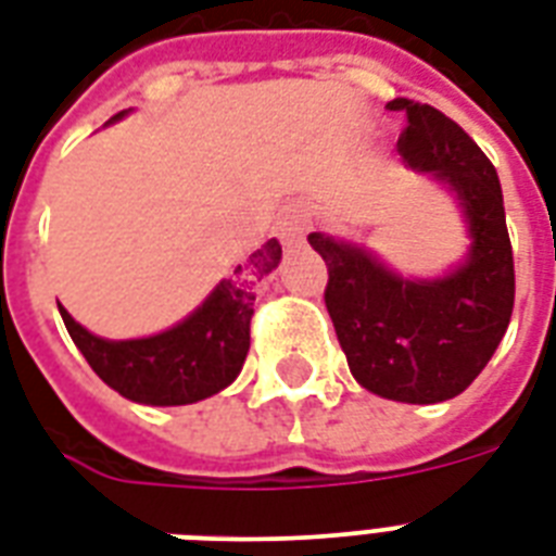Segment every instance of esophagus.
<instances>
[{"label":"esophagus","mask_w":556,"mask_h":556,"mask_svg":"<svg viewBox=\"0 0 556 556\" xmlns=\"http://www.w3.org/2000/svg\"><path fill=\"white\" fill-rule=\"evenodd\" d=\"M312 227V212H308L306 203H288L282 206L277 215V224H274V232H277L279 241L286 244H296L303 239Z\"/></svg>","instance_id":"1"}]
</instances>
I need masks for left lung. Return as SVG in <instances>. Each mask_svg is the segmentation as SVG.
<instances>
[{"label":"left lung","mask_w":556,"mask_h":556,"mask_svg":"<svg viewBox=\"0 0 556 556\" xmlns=\"http://www.w3.org/2000/svg\"><path fill=\"white\" fill-rule=\"evenodd\" d=\"M408 116L396 151L455 194L469 248L443 277H405L358 241L312 232L329 268L326 308L355 381L381 400L434 405L464 393L514 315V250L502 184L484 151L431 104L393 99Z\"/></svg>","instance_id":"obj_1"}]
</instances>
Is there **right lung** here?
Listing matches in <instances>:
<instances>
[{
  "label": "right lung",
  "instance_id": "obj_1",
  "mask_svg": "<svg viewBox=\"0 0 556 556\" xmlns=\"http://www.w3.org/2000/svg\"><path fill=\"white\" fill-rule=\"evenodd\" d=\"M122 110L108 125L125 118ZM282 248L265 241L256 253L232 268L227 279L212 288L192 315L165 332L130 341L99 338L61 308L66 332L99 379L139 405H192L236 381L250 350V317L256 286L277 270Z\"/></svg>",
  "mask_w": 556,
  "mask_h": 556
}]
</instances>
